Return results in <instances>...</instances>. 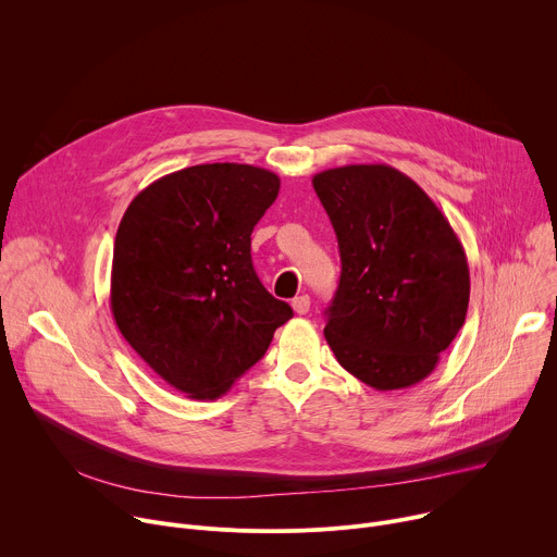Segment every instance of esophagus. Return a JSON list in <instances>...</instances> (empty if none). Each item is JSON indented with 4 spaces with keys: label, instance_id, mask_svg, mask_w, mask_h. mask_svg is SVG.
I'll return each instance as SVG.
<instances>
[{
    "label": "esophagus",
    "instance_id": "esophagus-1",
    "mask_svg": "<svg viewBox=\"0 0 557 557\" xmlns=\"http://www.w3.org/2000/svg\"><path fill=\"white\" fill-rule=\"evenodd\" d=\"M290 306H293V310H295L297 314H306V312L310 310V297H308V295H299V297H295V299L290 301Z\"/></svg>",
    "mask_w": 557,
    "mask_h": 557
}]
</instances>
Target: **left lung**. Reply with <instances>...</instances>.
Listing matches in <instances>:
<instances>
[{
    "label": "left lung",
    "instance_id": "1",
    "mask_svg": "<svg viewBox=\"0 0 557 557\" xmlns=\"http://www.w3.org/2000/svg\"><path fill=\"white\" fill-rule=\"evenodd\" d=\"M337 233L342 277L324 337L337 361L387 392L423 381L465 324L469 267L449 220L389 165L312 176Z\"/></svg>",
    "mask_w": 557,
    "mask_h": 557
}]
</instances>
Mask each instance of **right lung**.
<instances>
[{
  "instance_id": "add662e5",
  "label": "right lung",
  "mask_w": 557,
  "mask_h": 557,
  "mask_svg": "<svg viewBox=\"0 0 557 557\" xmlns=\"http://www.w3.org/2000/svg\"><path fill=\"white\" fill-rule=\"evenodd\" d=\"M277 194L269 170L194 165L153 181L123 213L110 282L114 322L189 399L228 392L293 317L251 262L253 226Z\"/></svg>"
}]
</instances>
